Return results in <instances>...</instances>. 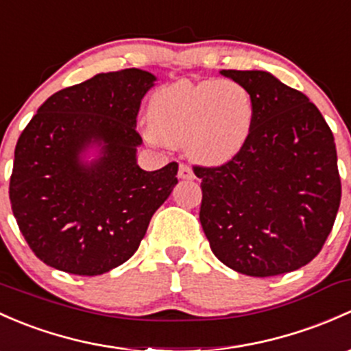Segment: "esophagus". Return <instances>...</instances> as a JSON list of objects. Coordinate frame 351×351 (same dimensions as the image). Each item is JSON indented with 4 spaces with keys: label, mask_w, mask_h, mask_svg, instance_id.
I'll use <instances>...</instances> for the list:
<instances>
[{
    "label": "esophagus",
    "mask_w": 351,
    "mask_h": 351,
    "mask_svg": "<svg viewBox=\"0 0 351 351\" xmlns=\"http://www.w3.org/2000/svg\"><path fill=\"white\" fill-rule=\"evenodd\" d=\"M178 178H182V180H193L195 178V175H193V171H191L190 166L185 165V163L180 165Z\"/></svg>",
    "instance_id": "esophagus-1"
}]
</instances>
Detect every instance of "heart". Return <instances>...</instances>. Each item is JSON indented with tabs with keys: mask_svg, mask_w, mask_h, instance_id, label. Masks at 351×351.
Here are the masks:
<instances>
[{
	"mask_svg": "<svg viewBox=\"0 0 351 351\" xmlns=\"http://www.w3.org/2000/svg\"><path fill=\"white\" fill-rule=\"evenodd\" d=\"M254 101L235 80L168 84L147 104L151 138L168 147L186 146L195 161L219 166L241 153L252 132Z\"/></svg>",
	"mask_w": 351,
	"mask_h": 351,
	"instance_id": "1",
	"label": "heart"
}]
</instances>
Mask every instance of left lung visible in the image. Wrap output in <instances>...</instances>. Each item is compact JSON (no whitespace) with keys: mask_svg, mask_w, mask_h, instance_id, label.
<instances>
[{"mask_svg":"<svg viewBox=\"0 0 351 351\" xmlns=\"http://www.w3.org/2000/svg\"><path fill=\"white\" fill-rule=\"evenodd\" d=\"M250 92L252 132L202 178L200 222L217 259L254 276L284 274L323 249L341 198L333 132L304 94L263 70H222Z\"/></svg>","mask_w":351,"mask_h":351,"instance_id":"8db88e82","label":"left lung"}]
</instances>
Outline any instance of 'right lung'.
<instances>
[{"label":"right lung","mask_w":351,"mask_h":351,"mask_svg":"<svg viewBox=\"0 0 351 351\" xmlns=\"http://www.w3.org/2000/svg\"><path fill=\"white\" fill-rule=\"evenodd\" d=\"M154 80L139 69L97 73L50 95L18 138L11 210L50 267L99 276L124 264L178 183L175 161L156 171L136 163V117ZM90 145L99 158L86 164Z\"/></svg>","instance_id":"obj_1"}]
</instances>
